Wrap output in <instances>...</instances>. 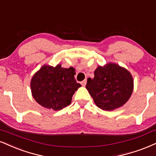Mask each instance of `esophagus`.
I'll use <instances>...</instances> for the list:
<instances>
[{"label":"esophagus","instance_id":"34e87169","mask_svg":"<svg viewBox=\"0 0 156 156\" xmlns=\"http://www.w3.org/2000/svg\"><path fill=\"white\" fill-rule=\"evenodd\" d=\"M81 85L83 86H86V80H83V81H81Z\"/></svg>","mask_w":156,"mask_h":156}]
</instances>
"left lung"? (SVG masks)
<instances>
[{
  "instance_id": "8db88e82",
  "label": "left lung",
  "mask_w": 156,
  "mask_h": 156,
  "mask_svg": "<svg viewBox=\"0 0 156 156\" xmlns=\"http://www.w3.org/2000/svg\"><path fill=\"white\" fill-rule=\"evenodd\" d=\"M133 78L128 70L116 64L99 66L94 78H89L86 88L96 105L103 110H112L123 105L133 91Z\"/></svg>"
}]
</instances>
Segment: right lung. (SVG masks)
Instances as JSON below:
<instances>
[{"instance_id": "1", "label": "right lung", "mask_w": 156, "mask_h": 156, "mask_svg": "<svg viewBox=\"0 0 156 156\" xmlns=\"http://www.w3.org/2000/svg\"><path fill=\"white\" fill-rule=\"evenodd\" d=\"M74 68L44 65L33 76L31 91L35 101L44 108L59 110L71 103L80 84L75 79Z\"/></svg>"}]
</instances>
